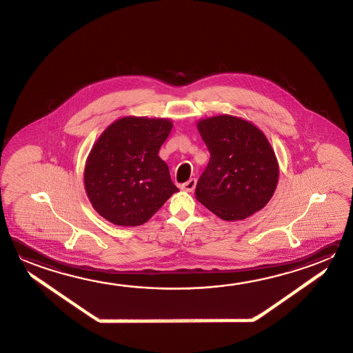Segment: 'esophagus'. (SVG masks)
Instances as JSON below:
<instances>
[{
  "instance_id": "obj_1",
  "label": "esophagus",
  "mask_w": 353,
  "mask_h": 353,
  "mask_svg": "<svg viewBox=\"0 0 353 353\" xmlns=\"http://www.w3.org/2000/svg\"><path fill=\"white\" fill-rule=\"evenodd\" d=\"M195 185H196V179L192 178V179L188 180L184 184H181V189H183L184 192H190L195 189Z\"/></svg>"
}]
</instances>
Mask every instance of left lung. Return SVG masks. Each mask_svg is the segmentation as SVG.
<instances>
[{
  "mask_svg": "<svg viewBox=\"0 0 353 353\" xmlns=\"http://www.w3.org/2000/svg\"><path fill=\"white\" fill-rule=\"evenodd\" d=\"M210 152L195 198L226 221L249 218L275 192L279 164L268 138L237 117H212L196 124Z\"/></svg>",
  "mask_w": 353,
  "mask_h": 353,
  "instance_id": "1",
  "label": "left lung"
}]
</instances>
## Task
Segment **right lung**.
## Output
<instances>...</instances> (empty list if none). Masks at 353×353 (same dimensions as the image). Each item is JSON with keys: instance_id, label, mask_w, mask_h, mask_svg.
Returning a JSON list of instances; mask_svg holds the SVG:
<instances>
[{"instance_id": "right-lung-1", "label": "right lung", "mask_w": 353, "mask_h": 353, "mask_svg": "<svg viewBox=\"0 0 353 353\" xmlns=\"http://www.w3.org/2000/svg\"><path fill=\"white\" fill-rule=\"evenodd\" d=\"M172 128L169 119L124 117L103 132L84 168L85 192L101 216L138 226L179 190L158 155Z\"/></svg>"}]
</instances>
